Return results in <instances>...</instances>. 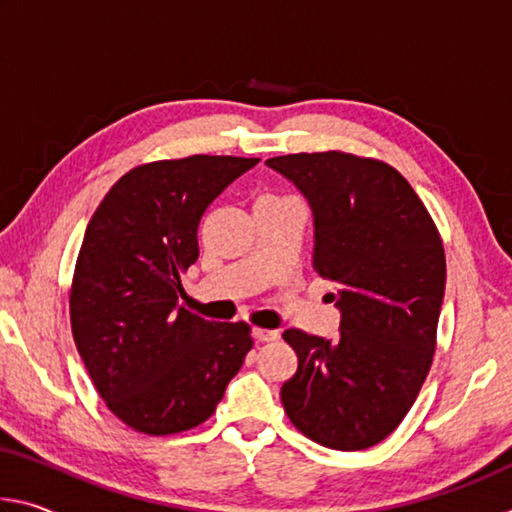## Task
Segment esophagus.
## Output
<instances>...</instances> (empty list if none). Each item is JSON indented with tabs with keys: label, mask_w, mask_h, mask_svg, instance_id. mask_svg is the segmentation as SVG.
<instances>
[{
	"label": "esophagus",
	"mask_w": 512,
	"mask_h": 512,
	"mask_svg": "<svg viewBox=\"0 0 512 512\" xmlns=\"http://www.w3.org/2000/svg\"><path fill=\"white\" fill-rule=\"evenodd\" d=\"M277 334L275 329H264V327H255L253 329V339L257 341V343H268V341H275L277 339Z\"/></svg>",
	"instance_id": "34e87169"
}]
</instances>
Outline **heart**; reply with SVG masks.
<instances>
[{"label":"heart","mask_w":512,"mask_h":512,"mask_svg":"<svg viewBox=\"0 0 512 512\" xmlns=\"http://www.w3.org/2000/svg\"><path fill=\"white\" fill-rule=\"evenodd\" d=\"M259 201H287V198H280V196H264V198H259Z\"/></svg>","instance_id":"obj_1"}]
</instances>
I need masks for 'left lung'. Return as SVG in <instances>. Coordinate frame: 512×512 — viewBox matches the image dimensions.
Listing matches in <instances>:
<instances>
[{
    "mask_svg": "<svg viewBox=\"0 0 512 512\" xmlns=\"http://www.w3.org/2000/svg\"><path fill=\"white\" fill-rule=\"evenodd\" d=\"M266 164L314 214V271L339 284V336L287 329L298 370L282 384L289 420L314 443L357 452L397 429L436 352L445 250L427 207L391 164L343 151Z\"/></svg>",
    "mask_w": 512,
    "mask_h": 512,
    "instance_id": "left-lung-1",
    "label": "left lung"
}]
</instances>
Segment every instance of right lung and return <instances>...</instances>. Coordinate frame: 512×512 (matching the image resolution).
I'll list each match as a JSON object with an SVG mask.
<instances>
[{
	"label": "right lung",
	"instance_id": "add662e5",
	"mask_svg": "<svg viewBox=\"0 0 512 512\" xmlns=\"http://www.w3.org/2000/svg\"><path fill=\"white\" fill-rule=\"evenodd\" d=\"M257 162L189 155L140 164L92 214L69 318L94 388L126 427L149 436L198 427L253 348L246 323H212L176 305L205 210Z\"/></svg>",
	"mask_w": 512,
	"mask_h": 512
}]
</instances>
